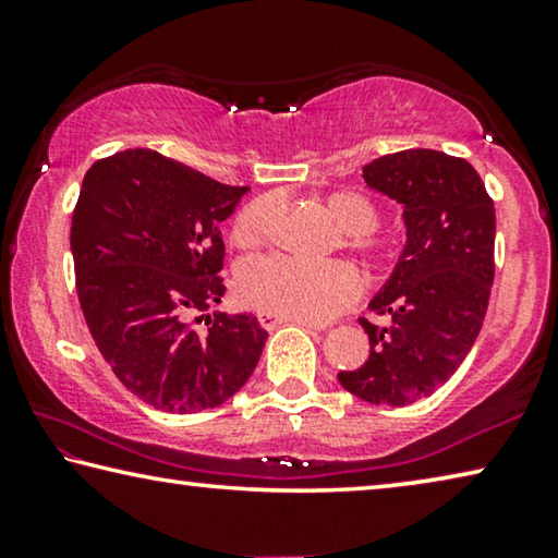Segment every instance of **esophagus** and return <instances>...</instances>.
Listing matches in <instances>:
<instances>
[{
  "label": "esophagus",
  "mask_w": 558,
  "mask_h": 558,
  "mask_svg": "<svg viewBox=\"0 0 558 558\" xmlns=\"http://www.w3.org/2000/svg\"><path fill=\"white\" fill-rule=\"evenodd\" d=\"M257 320H260V326H263L265 330H276L278 326H286V323H295V326H305V328H313V330H320V328H323V326H318V323L295 320V318H282V315L268 313V311H260V313H257Z\"/></svg>",
  "instance_id": "1"
}]
</instances>
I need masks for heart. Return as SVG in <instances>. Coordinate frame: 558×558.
I'll list each match as a JSON object with an SVG mask.
<instances>
[{
  "label": "heart",
  "mask_w": 558,
  "mask_h": 558,
  "mask_svg": "<svg viewBox=\"0 0 558 558\" xmlns=\"http://www.w3.org/2000/svg\"><path fill=\"white\" fill-rule=\"evenodd\" d=\"M340 228V243L371 265H384L396 255L398 240L380 232L378 205L361 190H336L323 199ZM272 215V197L247 203L232 226L240 245H253L265 235ZM238 293L247 305L307 323L336 318L361 295V276L343 260L301 263L286 255H263L247 260L238 272Z\"/></svg>",
  "instance_id": "obj_1"
}]
</instances>
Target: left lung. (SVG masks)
I'll use <instances>...</instances> for the list:
<instances>
[{
  "label": "left lung",
  "instance_id": "obj_1",
  "mask_svg": "<svg viewBox=\"0 0 558 558\" xmlns=\"http://www.w3.org/2000/svg\"><path fill=\"white\" fill-rule=\"evenodd\" d=\"M363 180L403 205L409 240L368 305L390 323L359 318L371 355L338 380L368 403L409 405L453 376L484 326L496 270L494 199L463 157L438 149L378 157Z\"/></svg>",
  "mask_w": 558,
  "mask_h": 558
}]
</instances>
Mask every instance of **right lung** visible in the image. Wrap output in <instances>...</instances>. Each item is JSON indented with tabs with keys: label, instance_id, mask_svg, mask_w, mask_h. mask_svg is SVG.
<instances>
[{
	"label": "right lung",
	"instance_id": "1",
	"mask_svg": "<svg viewBox=\"0 0 558 558\" xmlns=\"http://www.w3.org/2000/svg\"><path fill=\"white\" fill-rule=\"evenodd\" d=\"M232 187L155 149L102 157L82 180L70 245L80 307L120 384L153 409L197 413L251 378L268 332L220 303Z\"/></svg>",
	"mask_w": 558,
	"mask_h": 558
}]
</instances>
